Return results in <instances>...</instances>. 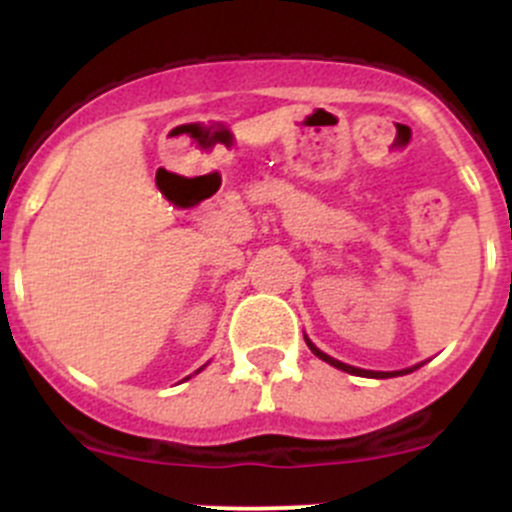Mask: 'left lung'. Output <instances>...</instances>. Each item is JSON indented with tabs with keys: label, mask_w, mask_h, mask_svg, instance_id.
Wrapping results in <instances>:
<instances>
[{
	"label": "left lung",
	"mask_w": 512,
	"mask_h": 512,
	"mask_svg": "<svg viewBox=\"0 0 512 512\" xmlns=\"http://www.w3.org/2000/svg\"><path fill=\"white\" fill-rule=\"evenodd\" d=\"M307 339V337H304ZM307 347L312 349L314 352V356H319V359L322 361H327V364H332V366H337V369H342V371H347V374H356V376H374V379H389V376H401V374H409V371H414V369H404V371H366V369H356V366H349V364H344V361H337V359H332V356L329 354H324V352H319L317 347H314L312 342H309L307 339Z\"/></svg>",
	"instance_id": "8db88e82"
}]
</instances>
